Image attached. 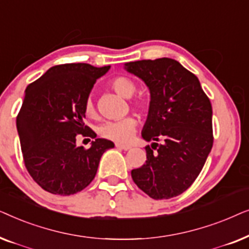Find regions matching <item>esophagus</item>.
<instances>
[{"label":"esophagus","instance_id":"34e87169","mask_svg":"<svg viewBox=\"0 0 249 249\" xmlns=\"http://www.w3.org/2000/svg\"><path fill=\"white\" fill-rule=\"evenodd\" d=\"M115 147L119 149H124V151H128V149L131 148L130 145H125V144H121V142H115Z\"/></svg>","mask_w":249,"mask_h":249}]
</instances>
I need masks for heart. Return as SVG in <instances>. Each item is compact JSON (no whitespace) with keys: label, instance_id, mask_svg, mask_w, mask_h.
I'll use <instances>...</instances> for the list:
<instances>
[{"label":"heart","instance_id":"1","mask_svg":"<svg viewBox=\"0 0 249 249\" xmlns=\"http://www.w3.org/2000/svg\"><path fill=\"white\" fill-rule=\"evenodd\" d=\"M111 87L120 94L121 96L125 98H130L136 91V85L131 79L127 77H115L111 80ZM135 107L145 110L146 104L142 101H137L134 103ZM85 113L87 117L93 118L96 114V108H95V103L91 96H88L85 101ZM137 127V120L134 117H125L120 120L115 121H107L101 125L100 132L101 135L105 138L112 139V141L125 142L130 141L134 136Z\"/></svg>","mask_w":249,"mask_h":249}]
</instances>
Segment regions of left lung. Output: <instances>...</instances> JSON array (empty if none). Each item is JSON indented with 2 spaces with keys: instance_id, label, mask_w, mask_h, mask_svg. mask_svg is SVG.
Returning <instances> with one entry per match:
<instances>
[{
  "instance_id": "8db88e82",
  "label": "left lung",
  "mask_w": 249,
  "mask_h": 249,
  "mask_svg": "<svg viewBox=\"0 0 249 249\" xmlns=\"http://www.w3.org/2000/svg\"><path fill=\"white\" fill-rule=\"evenodd\" d=\"M124 69L148 87L151 102L142 137L155 142L145 147L147 160L132 170V180L152 198H172L193 185L212 149V105L198 78L178 61H135Z\"/></svg>"
}]
</instances>
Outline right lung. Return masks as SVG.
<instances>
[{"mask_svg": "<svg viewBox=\"0 0 249 249\" xmlns=\"http://www.w3.org/2000/svg\"><path fill=\"white\" fill-rule=\"evenodd\" d=\"M110 66L67 63L50 68L26 88L17 129L27 171L44 190L68 196L93 181L103 153L114 144L85 124V101ZM95 139L78 148V135Z\"/></svg>", "mask_w": 249, "mask_h": 249, "instance_id": "add662e5", "label": "right lung"}]
</instances>
